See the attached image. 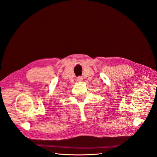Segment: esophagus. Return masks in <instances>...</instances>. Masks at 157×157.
I'll return each instance as SVG.
<instances>
[{
	"label": "esophagus",
	"mask_w": 157,
	"mask_h": 157,
	"mask_svg": "<svg viewBox=\"0 0 157 157\" xmlns=\"http://www.w3.org/2000/svg\"><path fill=\"white\" fill-rule=\"evenodd\" d=\"M77 81L80 82V81H82V80H83V78H82V77H78L77 78Z\"/></svg>",
	"instance_id": "1"
}]
</instances>
